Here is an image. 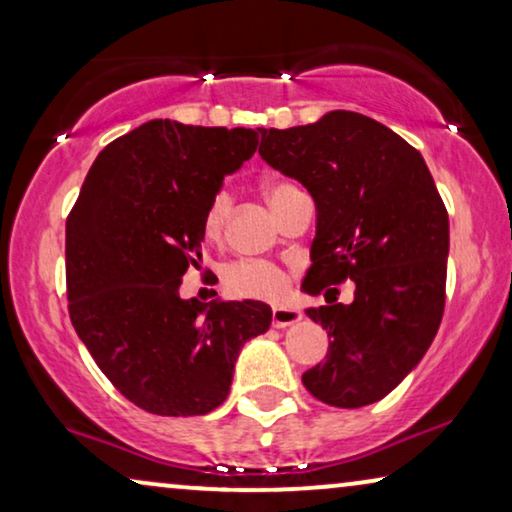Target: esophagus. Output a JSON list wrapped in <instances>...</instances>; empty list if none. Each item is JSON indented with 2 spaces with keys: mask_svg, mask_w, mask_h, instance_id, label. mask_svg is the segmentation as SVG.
Masks as SVG:
<instances>
[{
  "mask_svg": "<svg viewBox=\"0 0 512 512\" xmlns=\"http://www.w3.org/2000/svg\"><path fill=\"white\" fill-rule=\"evenodd\" d=\"M300 319H303V314L298 310H291V307H275V310H272V326L275 328H286L296 324Z\"/></svg>",
  "mask_w": 512,
  "mask_h": 512,
  "instance_id": "34e87169",
  "label": "esophagus"
}]
</instances>
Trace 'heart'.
I'll list each match as a JSON object with an SVG mask.
<instances>
[{
  "label": "heart",
  "instance_id": "obj_1",
  "mask_svg": "<svg viewBox=\"0 0 512 512\" xmlns=\"http://www.w3.org/2000/svg\"><path fill=\"white\" fill-rule=\"evenodd\" d=\"M293 193H298V186H293L291 181H268L265 184V198H268L270 207L275 209V214L282 209L286 200ZM230 207H233V195L228 188H219L212 198H209L205 214H202V233L207 240H219L226 230ZM223 286L230 296L235 298H251V300H282L289 286V277L286 272L275 263L254 261V258H242V261L230 263L223 270Z\"/></svg>",
  "mask_w": 512,
  "mask_h": 512
}]
</instances>
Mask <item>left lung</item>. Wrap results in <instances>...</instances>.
<instances>
[{"instance_id": "left-lung-1", "label": "left lung", "mask_w": 512, "mask_h": 512, "mask_svg": "<svg viewBox=\"0 0 512 512\" xmlns=\"http://www.w3.org/2000/svg\"><path fill=\"white\" fill-rule=\"evenodd\" d=\"M258 153L298 179L317 205V237L305 291L326 303L307 317L326 328L324 361L303 373L333 408L380 401L422 361L445 310L450 221L422 153L356 111L263 130ZM357 284L349 306L337 284Z\"/></svg>"}]
</instances>
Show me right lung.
<instances>
[{
	"label": "right lung",
	"instance_id": "right-lung-1",
	"mask_svg": "<svg viewBox=\"0 0 512 512\" xmlns=\"http://www.w3.org/2000/svg\"><path fill=\"white\" fill-rule=\"evenodd\" d=\"M258 130L149 121L104 149L67 216L69 319L109 382L151 415L226 401L244 342L270 328L258 300L179 298L198 265L202 214L254 156Z\"/></svg>",
	"mask_w": 512,
	"mask_h": 512
}]
</instances>
